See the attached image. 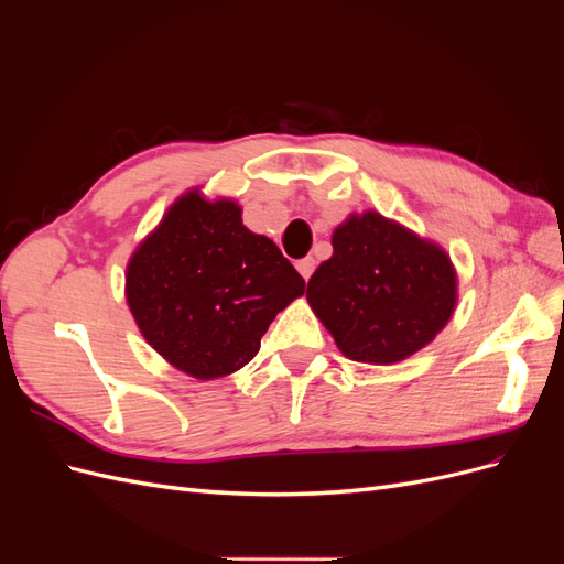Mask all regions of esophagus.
<instances>
[{"label":"esophagus","instance_id":"1","mask_svg":"<svg viewBox=\"0 0 564 564\" xmlns=\"http://www.w3.org/2000/svg\"><path fill=\"white\" fill-rule=\"evenodd\" d=\"M296 270L303 275V280H311V275L315 272V259L313 256H305V259L296 261Z\"/></svg>","mask_w":564,"mask_h":564}]
</instances>
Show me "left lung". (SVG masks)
I'll use <instances>...</instances> for the list:
<instances>
[{"label":"left lung","mask_w":564,"mask_h":564,"mask_svg":"<svg viewBox=\"0 0 564 564\" xmlns=\"http://www.w3.org/2000/svg\"><path fill=\"white\" fill-rule=\"evenodd\" d=\"M332 245L305 296L350 360L400 362L449 322L456 272L437 245L377 212L350 216Z\"/></svg>","instance_id":"obj_1"}]
</instances>
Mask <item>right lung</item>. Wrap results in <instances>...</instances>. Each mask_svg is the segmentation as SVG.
Masks as SVG:
<instances>
[{
	"instance_id": "right-lung-1",
	"label": "right lung",
	"mask_w": 564,
	"mask_h": 564,
	"mask_svg": "<svg viewBox=\"0 0 564 564\" xmlns=\"http://www.w3.org/2000/svg\"><path fill=\"white\" fill-rule=\"evenodd\" d=\"M305 282L278 245L242 226L230 199L197 191L166 212L127 268V301L148 344L195 379L245 367Z\"/></svg>"
}]
</instances>
